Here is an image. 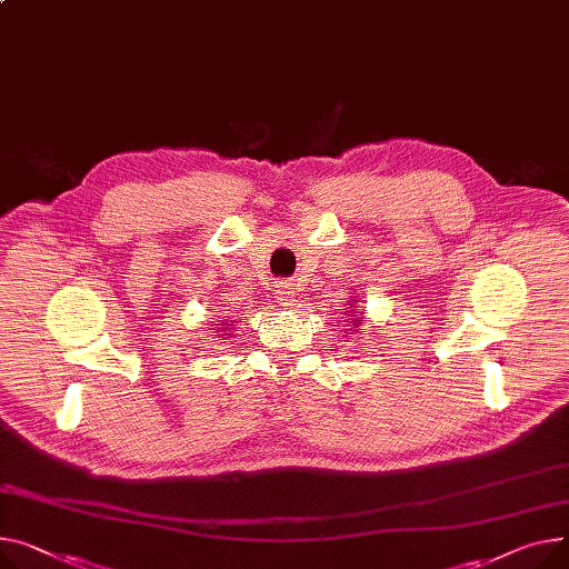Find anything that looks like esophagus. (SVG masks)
Returning a JSON list of instances; mask_svg holds the SVG:
<instances>
[{"instance_id":"obj_1","label":"esophagus","mask_w":569,"mask_h":569,"mask_svg":"<svg viewBox=\"0 0 569 569\" xmlns=\"http://www.w3.org/2000/svg\"><path fill=\"white\" fill-rule=\"evenodd\" d=\"M292 286L290 283H283V286H279V299L283 301V305H290L292 301Z\"/></svg>"}]
</instances>
